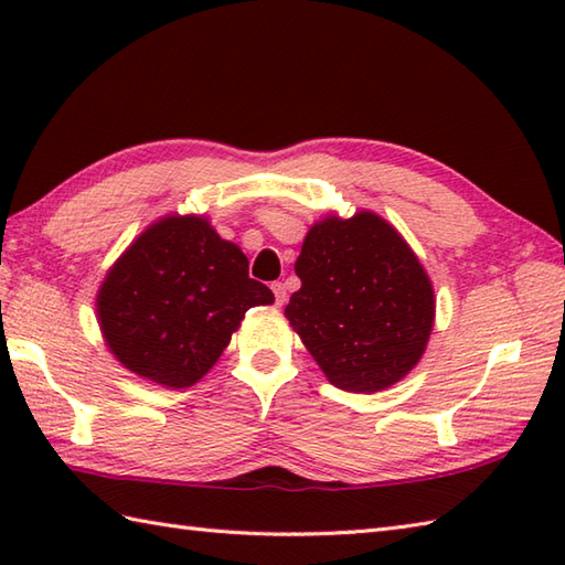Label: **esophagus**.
<instances>
[{
  "instance_id": "obj_1",
  "label": "esophagus",
  "mask_w": 565,
  "mask_h": 565,
  "mask_svg": "<svg viewBox=\"0 0 565 565\" xmlns=\"http://www.w3.org/2000/svg\"><path fill=\"white\" fill-rule=\"evenodd\" d=\"M271 291L276 298V306H284L286 303V286L281 281H276V284H271Z\"/></svg>"
}]
</instances>
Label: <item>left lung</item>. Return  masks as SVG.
Instances as JSON below:
<instances>
[{
	"instance_id": "1",
	"label": "left lung",
	"mask_w": 565,
	"mask_h": 565,
	"mask_svg": "<svg viewBox=\"0 0 565 565\" xmlns=\"http://www.w3.org/2000/svg\"><path fill=\"white\" fill-rule=\"evenodd\" d=\"M284 316L332 386L386 391L423 359L437 298L413 247L374 211L310 225Z\"/></svg>"
}]
</instances>
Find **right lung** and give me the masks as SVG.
I'll use <instances>...</instances> for the list:
<instances>
[{"label":"right lung","mask_w":565,"mask_h":565,"mask_svg":"<svg viewBox=\"0 0 565 565\" xmlns=\"http://www.w3.org/2000/svg\"><path fill=\"white\" fill-rule=\"evenodd\" d=\"M247 264L206 215H162L124 249L97 291L109 352L158 386H194L247 310L274 303L267 286L249 279Z\"/></svg>","instance_id":"right-lung-1"}]
</instances>
